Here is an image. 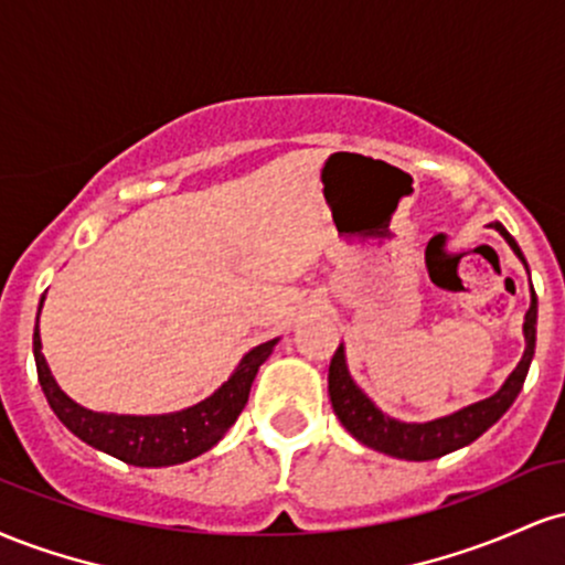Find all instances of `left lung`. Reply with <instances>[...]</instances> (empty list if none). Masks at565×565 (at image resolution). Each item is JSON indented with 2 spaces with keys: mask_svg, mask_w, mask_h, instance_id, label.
<instances>
[{
  "mask_svg": "<svg viewBox=\"0 0 565 565\" xmlns=\"http://www.w3.org/2000/svg\"><path fill=\"white\" fill-rule=\"evenodd\" d=\"M489 228L499 231V236L510 244V249L521 257L523 265H526L521 246L515 244V238L510 236L502 223H489ZM523 337H526L523 359L518 361V366L512 369L510 377L504 380V385L499 387L491 398H483L478 401V404L459 408V412L449 414V417L430 419V423H401V419H393L387 417L385 412H380V408L374 406V401L355 385L353 377H350L345 364V348L340 345L334 350L332 364H329V398H332L337 419H340L350 436L361 440L369 449L387 454V457L408 459V462H425V459H438L444 457V454L462 449V446L472 444L478 436H483V433L508 412L512 401L521 393L523 382H526L536 345L534 289H531V305L526 310V321H523Z\"/></svg>",
  "mask_w": 565,
  "mask_h": 565,
  "instance_id": "obj_1",
  "label": "left lung"
}]
</instances>
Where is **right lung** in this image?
<instances>
[{
	"label": "right lung",
	"instance_id": "obj_1",
	"mask_svg": "<svg viewBox=\"0 0 565 565\" xmlns=\"http://www.w3.org/2000/svg\"><path fill=\"white\" fill-rule=\"evenodd\" d=\"M42 302H39V310H42ZM276 342L278 340H268L263 345L252 348L228 382H223L210 398L199 401L196 406H188L183 412L153 414V417L89 412V408L71 401L57 387L53 372H50L47 361L42 355L39 316L34 329V359L39 385L47 395L50 408L76 438H82L84 444H89L97 451L111 454L121 462L135 465V468H170V465L188 462V459L210 451L228 433V427L236 423L238 414L246 406L257 369L274 353Z\"/></svg>",
	"mask_w": 565,
	"mask_h": 565
}]
</instances>
